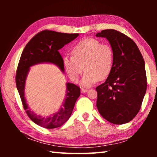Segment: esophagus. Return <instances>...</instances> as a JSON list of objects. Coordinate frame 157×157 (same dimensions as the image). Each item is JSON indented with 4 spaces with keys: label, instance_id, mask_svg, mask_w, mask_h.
<instances>
[{
    "label": "esophagus",
    "instance_id": "obj_1",
    "mask_svg": "<svg viewBox=\"0 0 157 157\" xmlns=\"http://www.w3.org/2000/svg\"><path fill=\"white\" fill-rule=\"evenodd\" d=\"M87 91H88V90L87 89H81V93H82V94H83V93H86Z\"/></svg>",
    "mask_w": 157,
    "mask_h": 157
}]
</instances>
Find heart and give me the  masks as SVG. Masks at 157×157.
I'll return each instance as SVG.
<instances>
[{
    "instance_id": "obj_1",
    "label": "heart",
    "mask_w": 157,
    "mask_h": 157,
    "mask_svg": "<svg viewBox=\"0 0 157 157\" xmlns=\"http://www.w3.org/2000/svg\"><path fill=\"white\" fill-rule=\"evenodd\" d=\"M72 54L73 57L63 58V66L74 82H78L85 71L86 73L81 81L82 86L90 87L98 80H104L112 71L113 48L109 45L102 44L98 39L87 38L80 41L73 47Z\"/></svg>"
}]
</instances>
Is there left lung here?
Masks as SVG:
<instances>
[{
  "mask_svg": "<svg viewBox=\"0 0 157 157\" xmlns=\"http://www.w3.org/2000/svg\"><path fill=\"white\" fill-rule=\"evenodd\" d=\"M95 36L107 39L114 52L112 71L96 87L98 111L111 123H127L139 113L147 89L144 59L134 41L120 32L104 30Z\"/></svg>",
  "mask_w": 157,
  "mask_h": 157,
  "instance_id": "1",
  "label": "left lung"
}]
</instances>
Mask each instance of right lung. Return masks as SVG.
Segmentation results:
<instances>
[{
    "label": "right lung",
    "mask_w": 157,
    "mask_h": 157,
    "mask_svg": "<svg viewBox=\"0 0 157 157\" xmlns=\"http://www.w3.org/2000/svg\"><path fill=\"white\" fill-rule=\"evenodd\" d=\"M79 34H67L52 30H44L36 34L26 45L21 54L16 75V84L23 107L34 123L46 129L62 126L73 112L76 100L80 95V89L70 82L66 84L65 99L56 113L50 116L38 115L30 109L25 96V82L30 67L39 63H52L64 73L63 59L59 50L73 41Z\"/></svg>",
    "instance_id": "add662e5"
}]
</instances>
